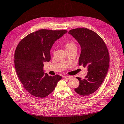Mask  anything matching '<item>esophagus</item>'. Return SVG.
Here are the masks:
<instances>
[{
  "label": "esophagus",
  "mask_w": 124,
  "mask_h": 124,
  "mask_svg": "<svg viewBox=\"0 0 124 124\" xmlns=\"http://www.w3.org/2000/svg\"><path fill=\"white\" fill-rule=\"evenodd\" d=\"M72 77H73L72 76H65V78H66V79H70Z\"/></svg>",
  "instance_id": "esophagus-1"
}]
</instances>
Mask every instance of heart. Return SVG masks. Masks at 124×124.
I'll use <instances>...</instances> for the list:
<instances>
[{"label":"heart","instance_id":"b5f03b06","mask_svg":"<svg viewBox=\"0 0 124 124\" xmlns=\"http://www.w3.org/2000/svg\"><path fill=\"white\" fill-rule=\"evenodd\" d=\"M65 48L66 51L71 50L74 48H76L75 44L73 42H68L65 44Z\"/></svg>","mask_w":124,"mask_h":124}]
</instances>
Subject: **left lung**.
Masks as SVG:
<instances>
[{
    "label": "left lung",
    "instance_id": "obj_1",
    "mask_svg": "<svg viewBox=\"0 0 124 124\" xmlns=\"http://www.w3.org/2000/svg\"><path fill=\"white\" fill-rule=\"evenodd\" d=\"M69 33L80 44L81 51L79 65L87 67V74L83 79L77 77L79 85L75 89L79 95L86 96L96 91L106 76L109 63V54L103 39L90 29H73Z\"/></svg>",
    "mask_w": 124,
    "mask_h": 124
}]
</instances>
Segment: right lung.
<instances>
[{
	"label": "right lung",
	"instance_id": "right-lung-1",
	"mask_svg": "<svg viewBox=\"0 0 124 124\" xmlns=\"http://www.w3.org/2000/svg\"><path fill=\"white\" fill-rule=\"evenodd\" d=\"M66 30H40L28 34L19 42L15 52V67L23 86L32 96L44 98L55 89L62 77L49 76L43 62L50 61V49Z\"/></svg>",
	"mask_w": 124,
	"mask_h": 124
}]
</instances>
